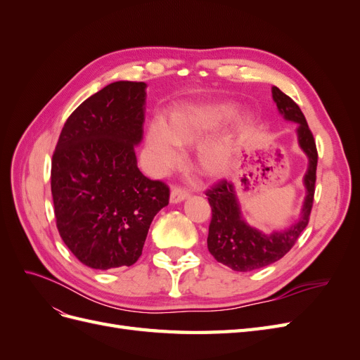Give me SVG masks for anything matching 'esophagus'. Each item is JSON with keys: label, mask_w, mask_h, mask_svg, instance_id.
<instances>
[{"label": "esophagus", "mask_w": 360, "mask_h": 360, "mask_svg": "<svg viewBox=\"0 0 360 360\" xmlns=\"http://www.w3.org/2000/svg\"><path fill=\"white\" fill-rule=\"evenodd\" d=\"M189 197V191L180 188V186H174L171 191V202H180L184 198Z\"/></svg>", "instance_id": "1"}]
</instances>
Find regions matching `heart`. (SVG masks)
I'll return each mask as SVG.
<instances>
[{"label": "heart", "mask_w": 360, "mask_h": 360, "mask_svg": "<svg viewBox=\"0 0 360 360\" xmlns=\"http://www.w3.org/2000/svg\"><path fill=\"white\" fill-rule=\"evenodd\" d=\"M231 106H184L172 111L169 122L150 123L147 130L148 167L153 172H165L181 162V147L197 144L231 114ZM231 159L226 141H212L198 151L200 168L210 176L222 174Z\"/></svg>", "instance_id": "b5f03b06"}]
</instances>
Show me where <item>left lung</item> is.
<instances>
[{
	"instance_id": "1",
	"label": "left lung",
	"mask_w": 360,
	"mask_h": 360,
	"mask_svg": "<svg viewBox=\"0 0 360 360\" xmlns=\"http://www.w3.org/2000/svg\"><path fill=\"white\" fill-rule=\"evenodd\" d=\"M271 96L279 112L285 120L299 123V146L309 158V168L304 176L308 195L303 204L300 221L290 230L274 234H263L248 225L240 214L233 183L221 180L205 192L212 207V221L209 225L207 248L216 261L231 267L236 271H250L266 267L281 259L296 245L302 231L309 222L314 204L315 180H317L319 153L315 139L299 105L291 97L282 93L278 86L271 89Z\"/></svg>"
}]
</instances>
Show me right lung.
I'll use <instances>...</instances> for the list:
<instances>
[{"mask_svg":"<svg viewBox=\"0 0 360 360\" xmlns=\"http://www.w3.org/2000/svg\"><path fill=\"white\" fill-rule=\"evenodd\" d=\"M146 84L118 81L84 101L64 123L51 165L58 233L82 264L132 266L169 188L136 165Z\"/></svg>","mask_w":360,"mask_h":360,"instance_id":"1","label":"right lung"}]
</instances>
